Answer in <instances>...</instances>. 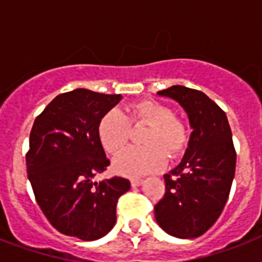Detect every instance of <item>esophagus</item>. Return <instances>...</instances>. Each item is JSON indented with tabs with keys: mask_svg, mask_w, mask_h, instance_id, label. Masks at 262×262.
I'll use <instances>...</instances> for the list:
<instances>
[{
	"mask_svg": "<svg viewBox=\"0 0 262 262\" xmlns=\"http://www.w3.org/2000/svg\"><path fill=\"white\" fill-rule=\"evenodd\" d=\"M130 183H132V186H133V187H137V186H140L141 183H143V179H140V178H132V179H130Z\"/></svg>",
	"mask_w": 262,
	"mask_h": 262,
	"instance_id": "1",
	"label": "esophagus"
}]
</instances>
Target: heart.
Here are the masks:
<instances>
[{"mask_svg": "<svg viewBox=\"0 0 262 262\" xmlns=\"http://www.w3.org/2000/svg\"><path fill=\"white\" fill-rule=\"evenodd\" d=\"M127 117L118 108L103 114L98 123V137L103 148L115 154L126 145L130 123L149 125L144 133V147H129L114 158L113 167L126 177L156 172L164 167L167 155L175 159L182 155L189 144V130L174 111L156 100H141L126 108Z\"/></svg>", "mask_w": 262, "mask_h": 262, "instance_id": "heart-1", "label": "heart"}]
</instances>
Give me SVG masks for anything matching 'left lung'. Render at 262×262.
Returning <instances> with one entry per match:
<instances>
[{
    "instance_id": "left-lung-1",
    "label": "left lung",
    "mask_w": 262,
    "mask_h": 262,
    "mask_svg": "<svg viewBox=\"0 0 262 262\" xmlns=\"http://www.w3.org/2000/svg\"><path fill=\"white\" fill-rule=\"evenodd\" d=\"M158 94L185 108L193 132L182 162L164 175L156 222L170 235L197 238L216 223L230 195L236 164L231 127L226 113L201 91L172 85Z\"/></svg>"
}]
</instances>
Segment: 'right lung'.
Masks as SVG:
<instances>
[{"mask_svg": "<svg viewBox=\"0 0 262 262\" xmlns=\"http://www.w3.org/2000/svg\"><path fill=\"white\" fill-rule=\"evenodd\" d=\"M119 100L121 95L77 88L55 96L35 118L27 174L43 215L61 234L95 241L114 227L117 203L130 182L94 178L110 164L98 123Z\"/></svg>", "mask_w": 262, "mask_h": 262, "instance_id": "1", "label": "right lung"}]
</instances>
